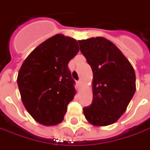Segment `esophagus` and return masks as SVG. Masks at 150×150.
Masks as SVG:
<instances>
[{
  "label": "esophagus",
  "mask_w": 150,
  "mask_h": 150,
  "mask_svg": "<svg viewBox=\"0 0 150 150\" xmlns=\"http://www.w3.org/2000/svg\"><path fill=\"white\" fill-rule=\"evenodd\" d=\"M82 83V82H81V80H79V81H78V85H80V84Z\"/></svg>",
  "instance_id": "esophagus-1"
}]
</instances>
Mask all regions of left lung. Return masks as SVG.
Masks as SVG:
<instances>
[{
    "mask_svg": "<svg viewBox=\"0 0 150 150\" xmlns=\"http://www.w3.org/2000/svg\"><path fill=\"white\" fill-rule=\"evenodd\" d=\"M93 73V102L83 108L88 122L103 127L117 122L136 90L134 69L118 47L102 37L78 41Z\"/></svg>",
    "mask_w": 150,
    "mask_h": 150,
    "instance_id": "left-lung-1",
    "label": "left lung"
}]
</instances>
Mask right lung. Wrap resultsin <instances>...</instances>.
Here are the masks:
<instances>
[{"mask_svg": "<svg viewBox=\"0 0 150 150\" xmlns=\"http://www.w3.org/2000/svg\"><path fill=\"white\" fill-rule=\"evenodd\" d=\"M79 51L74 38L57 34L32 51L23 62L17 85L26 111L45 126L60 124L76 89L67 65Z\"/></svg>", "mask_w": 150, "mask_h": 150, "instance_id": "add662e5", "label": "right lung"}]
</instances>
